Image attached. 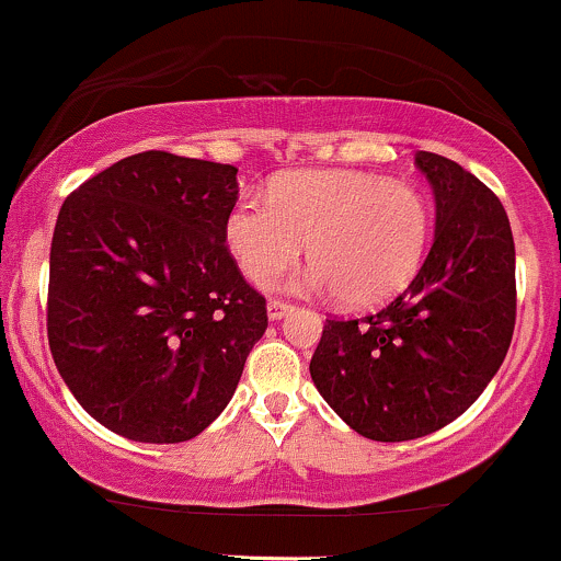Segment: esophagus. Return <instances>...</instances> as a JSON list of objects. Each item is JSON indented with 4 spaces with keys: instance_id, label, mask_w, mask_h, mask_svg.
<instances>
[{
    "instance_id": "34e87169",
    "label": "esophagus",
    "mask_w": 561,
    "mask_h": 561,
    "mask_svg": "<svg viewBox=\"0 0 561 561\" xmlns=\"http://www.w3.org/2000/svg\"><path fill=\"white\" fill-rule=\"evenodd\" d=\"M289 311H293V306H289V302H285V300H268L266 302V313H268V319H272V321H279L282 317H287Z\"/></svg>"
}]
</instances>
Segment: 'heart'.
Listing matches in <instances>:
<instances>
[{"label":"heart","mask_w":561,"mask_h":561,"mask_svg":"<svg viewBox=\"0 0 561 561\" xmlns=\"http://www.w3.org/2000/svg\"><path fill=\"white\" fill-rule=\"evenodd\" d=\"M433 210L416 186L366 171H289L268 197L242 195L224 237L255 285H272L300 255H311L308 287L337 293L351 308L401 295L422 268Z\"/></svg>","instance_id":"obj_1"}]
</instances>
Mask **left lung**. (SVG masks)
<instances>
[{
  "label": "left lung",
  "mask_w": 561,
  "mask_h": 561,
  "mask_svg": "<svg viewBox=\"0 0 561 561\" xmlns=\"http://www.w3.org/2000/svg\"><path fill=\"white\" fill-rule=\"evenodd\" d=\"M435 192V240L382 311L327 319L311 379L358 435L401 443L446 427L504 364L517 317L504 205L454 160L416 152Z\"/></svg>",
  "instance_id": "1"
}]
</instances>
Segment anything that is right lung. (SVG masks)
I'll return each mask as SVG.
<instances>
[{
	"label": "right lung",
	"instance_id": "add662e5",
	"mask_svg": "<svg viewBox=\"0 0 561 561\" xmlns=\"http://www.w3.org/2000/svg\"><path fill=\"white\" fill-rule=\"evenodd\" d=\"M234 165L139 152L62 203L49 250L47 334L87 414L139 443H184L227 409L266 300L224 224Z\"/></svg>",
	"mask_w": 561,
	"mask_h": 561
}]
</instances>
